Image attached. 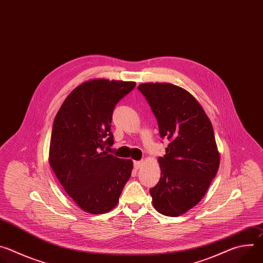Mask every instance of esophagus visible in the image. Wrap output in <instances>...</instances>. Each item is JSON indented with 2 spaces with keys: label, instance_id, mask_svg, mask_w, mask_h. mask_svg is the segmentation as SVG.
<instances>
[{
  "label": "esophagus",
  "instance_id": "1",
  "mask_svg": "<svg viewBox=\"0 0 263 263\" xmlns=\"http://www.w3.org/2000/svg\"><path fill=\"white\" fill-rule=\"evenodd\" d=\"M133 165H134L135 170H139L141 167V165H142V161H134Z\"/></svg>",
  "mask_w": 263,
  "mask_h": 263
}]
</instances>
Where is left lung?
I'll return each instance as SVG.
<instances>
[{
  "label": "left lung",
  "mask_w": 263,
  "mask_h": 263,
  "mask_svg": "<svg viewBox=\"0 0 263 263\" xmlns=\"http://www.w3.org/2000/svg\"><path fill=\"white\" fill-rule=\"evenodd\" d=\"M154 114L160 137L170 143L159 157V182L149 190L155 209L179 216L205 196L219 166L212 125L197 100L170 83L138 85Z\"/></svg>",
  "instance_id": "8db88e82"
}]
</instances>
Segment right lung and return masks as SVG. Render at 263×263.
<instances>
[{
	"label": "right lung",
	"mask_w": 263,
	"mask_h": 263,
	"mask_svg": "<svg viewBox=\"0 0 263 263\" xmlns=\"http://www.w3.org/2000/svg\"><path fill=\"white\" fill-rule=\"evenodd\" d=\"M135 82L90 80L74 88L54 120L50 165L67 195L84 211L115 208L133 167L132 160L108 154L116 105Z\"/></svg>",
	"instance_id": "1"
}]
</instances>
